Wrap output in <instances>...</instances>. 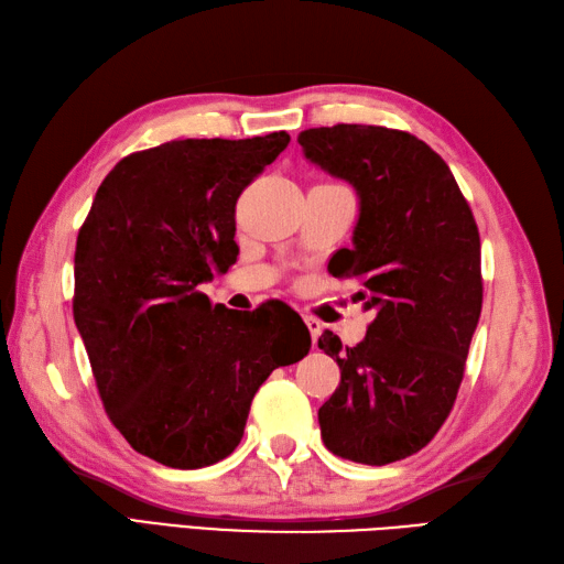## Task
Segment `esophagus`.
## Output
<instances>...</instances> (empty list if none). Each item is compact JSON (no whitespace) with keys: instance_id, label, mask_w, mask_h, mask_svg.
Masks as SVG:
<instances>
[{"instance_id":"esophagus-1","label":"esophagus","mask_w":564,"mask_h":564,"mask_svg":"<svg viewBox=\"0 0 564 564\" xmlns=\"http://www.w3.org/2000/svg\"><path fill=\"white\" fill-rule=\"evenodd\" d=\"M305 324H307V328H310V334H312V343L316 345V340H319V336H322V328H324V324L316 319V316H307L305 314Z\"/></svg>"}]
</instances>
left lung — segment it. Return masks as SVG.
<instances>
[{"label": "left lung", "instance_id": "8db88e82", "mask_svg": "<svg viewBox=\"0 0 564 564\" xmlns=\"http://www.w3.org/2000/svg\"><path fill=\"white\" fill-rule=\"evenodd\" d=\"M312 164L348 181L359 197L352 248L334 276L355 279L373 312L348 348L326 334L319 348L340 367L319 408L324 445L359 465L420 453L451 414L479 324L481 240L443 159L405 131L338 123L297 135Z\"/></svg>", "mask_w": 564, "mask_h": 564}]
</instances>
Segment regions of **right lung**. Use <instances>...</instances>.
Here are the masks:
<instances>
[{
    "label": "right lung",
    "instance_id": "right-lung-1",
    "mask_svg": "<svg viewBox=\"0 0 564 564\" xmlns=\"http://www.w3.org/2000/svg\"><path fill=\"white\" fill-rule=\"evenodd\" d=\"M291 142L171 140L123 156L76 242L74 319L99 398L133 451L173 469L228 457L269 373L310 352L293 316L236 314L199 285L236 262V202Z\"/></svg>",
    "mask_w": 564,
    "mask_h": 564
}]
</instances>
